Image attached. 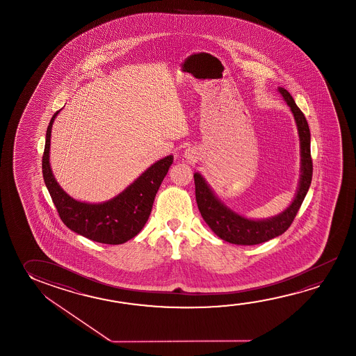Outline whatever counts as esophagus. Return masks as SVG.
I'll return each instance as SVG.
<instances>
[{"mask_svg":"<svg viewBox=\"0 0 356 356\" xmlns=\"http://www.w3.org/2000/svg\"><path fill=\"white\" fill-rule=\"evenodd\" d=\"M185 156H186L188 160H193L195 158V152L191 149H187L186 152H185Z\"/></svg>","mask_w":356,"mask_h":356,"instance_id":"1","label":"esophagus"}]
</instances>
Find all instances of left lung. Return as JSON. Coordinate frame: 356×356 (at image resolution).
<instances>
[{
  "label": "left lung",
  "mask_w": 356,
  "mask_h": 356,
  "mask_svg": "<svg viewBox=\"0 0 356 356\" xmlns=\"http://www.w3.org/2000/svg\"><path fill=\"white\" fill-rule=\"evenodd\" d=\"M280 92L294 114L302 150V175L297 196L284 212L263 221L247 220L245 217L234 213L226 206H223L211 191L202 176L200 174L193 175L196 201L201 216L220 238L229 243L243 245H258L284 234L286 229L291 227V222L294 221L312 182L313 160L310 155V131L308 122L304 117L303 111L298 108L291 93L284 88H280Z\"/></svg>",
  "instance_id": "obj_1"
}]
</instances>
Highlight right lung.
<instances>
[{
	"label": "right lung",
	"mask_w": 356,
	"mask_h": 356,
	"mask_svg": "<svg viewBox=\"0 0 356 356\" xmlns=\"http://www.w3.org/2000/svg\"><path fill=\"white\" fill-rule=\"evenodd\" d=\"M58 113L59 111L54 113L48 125L42 172L59 217L67 227L87 238L106 245H122L135 237L145 226L159 187L174 158L170 155L154 163L120 195L108 202H79L60 188L49 166L51 130Z\"/></svg>",
	"instance_id": "add662e5"
}]
</instances>
